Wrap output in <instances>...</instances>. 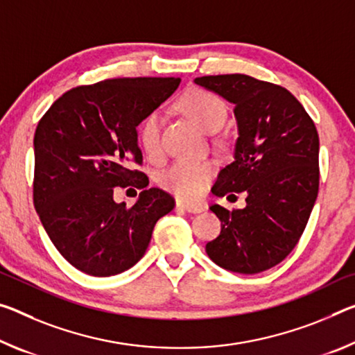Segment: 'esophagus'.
<instances>
[{
	"mask_svg": "<svg viewBox=\"0 0 355 355\" xmlns=\"http://www.w3.org/2000/svg\"><path fill=\"white\" fill-rule=\"evenodd\" d=\"M177 208L180 210H184L188 213H200L204 211V207L199 205V204H188V202H183V200H177Z\"/></svg>",
	"mask_w": 355,
	"mask_h": 355,
	"instance_id": "1",
	"label": "esophagus"
}]
</instances>
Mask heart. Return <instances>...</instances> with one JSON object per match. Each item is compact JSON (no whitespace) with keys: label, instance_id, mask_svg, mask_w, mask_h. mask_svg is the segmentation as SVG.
<instances>
[{"label":"heart","instance_id":"1","mask_svg":"<svg viewBox=\"0 0 355 355\" xmlns=\"http://www.w3.org/2000/svg\"><path fill=\"white\" fill-rule=\"evenodd\" d=\"M178 107L196 125L207 132H216L227 120V105L218 94L204 88H191L178 99ZM162 116L151 112L140 123L139 140L145 153L151 159L161 155ZM215 173L210 161H177L161 173V187L171 191L180 199H199Z\"/></svg>","mask_w":355,"mask_h":355}]
</instances>
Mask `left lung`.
I'll return each instance as SVG.
<instances>
[{"label":"left lung","instance_id":"8db88e82","mask_svg":"<svg viewBox=\"0 0 355 355\" xmlns=\"http://www.w3.org/2000/svg\"><path fill=\"white\" fill-rule=\"evenodd\" d=\"M196 83L235 105V159L219 172L213 194L246 196L245 208L211 205L221 234L208 257L230 272L254 275L284 261L299 243L319 191V136L288 89L245 74L198 77Z\"/></svg>","mask_w":355,"mask_h":355}]
</instances>
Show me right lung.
Instances as JSON below:
<instances>
[{
  "instance_id": "right-lung-1",
  "label": "right lung",
  "mask_w": 355,
  "mask_h": 355,
  "mask_svg": "<svg viewBox=\"0 0 355 355\" xmlns=\"http://www.w3.org/2000/svg\"><path fill=\"white\" fill-rule=\"evenodd\" d=\"M178 85V77H125L76 87L39 120L33 202L55 248L80 272L110 277L136 266L157 219L175 207L136 166L137 126ZM115 186L143 193L126 207L113 200Z\"/></svg>"
}]
</instances>
